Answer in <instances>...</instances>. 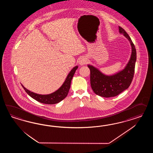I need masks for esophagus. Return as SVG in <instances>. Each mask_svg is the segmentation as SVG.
Instances as JSON below:
<instances>
[{"label":"esophagus","instance_id":"obj_1","mask_svg":"<svg viewBox=\"0 0 153 153\" xmlns=\"http://www.w3.org/2000/svg\"><path fill=\"white\" fill-rule=\"evenodd\" d=\"M86 63H87V59H86V58H81V59H80V60H79V65H86Z\"/></svg>","mask_w":153,"mask_h":153}]
</instances>
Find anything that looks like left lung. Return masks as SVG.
Masks as SVG:
<instances>
[{"mask_svg": "<svg viewBox=\"0 0 153 153\" xmlns=\"http://www.w3.org/2000/svg\"><path fill=\"white\" fill-rule=\"evenodd\" d=\"M119 32L130 42L132 52L130 60L124 69L111 75L102 74L92 65H88L90 70V84L93 91L102 97H116L128 88L132 81L136 61V51L134 43L125 30L119 26Z\"/></svg>", "mask_w": 153, "mask_h": 153, "instance_id": "1", "label": "left lung"}]
</instances>
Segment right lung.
Wrapping results in <instances>:
<instances>
[{"mask_svg": "<svg viewBox=\"0 0 153 153\" xmlns=\"http://www.w3.org/2000/svg\"><path fill=\"white\" fill-rule=\"evenodd\" d=\"M77 68V65L74 67L67 75L65 82L60 88L55 92L50 94L42 95L33 93L32 91H30V90H27V88H25L23 86V85H21L28 95L37 102L46 104H55L63 100L65 97L67 96L68 93L70 90L72 79L73 78L74 73Z\"/></svg>", "mask_w": 153, "mask_h": 153, "instance_id": "obj_1", "label": "right lung"}]
</instances>
